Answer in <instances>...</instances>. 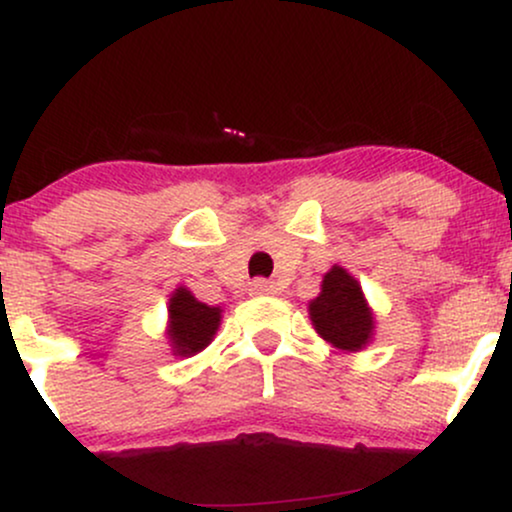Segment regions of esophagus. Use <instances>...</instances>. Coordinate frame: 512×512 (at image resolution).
<instances>
[{
  "mask_svg": "<svg viewBox=\"0 0 512 512\" xmlns=\"http://www.w3.org/2000/svg\"><path fill=\"white\" fill-rule=\"evenodd\" d=\"M250 291L255 293V296H269V293L276 291V286L272 284V281H267V279H255L250 284Z\"/></svg>",
  "mask_w": 512,
  "mask_h": 512,
  "instance_id": "34e87169",
  "label": "esophagus"
}]
</instances>
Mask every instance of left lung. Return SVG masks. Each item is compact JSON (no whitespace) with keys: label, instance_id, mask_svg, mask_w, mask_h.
Masks as SVG:
<instances>
[{"label":"left lung","instance_id":"1","mask_svg":"<svg viewBox=\"0 0 512 512\" xmlns=\"http://www.w3.org/2000/svg\"><path fill=\"white\" fill-rule=\"evenodd\" d=\"M310 320L322 339L346 351L368 344L373 332L370 315L358 281L342 267H332L322 279V293L310 303Z\"/></svg>","mask_w":512,"mask_h":512}]
</instances>
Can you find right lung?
Instances as JSON below:
<instances>
[{"instance_id":"1","label":"right lung","mask_w":512,"mask_h":512,"mask_svg":"<svg viewBox=\"0 0 512 512\" xmlns=\"http://www.w3.org/2000/svg\"><path fill=\"white\" fill-rule=\"evenodd\" d=\"M170 330L168 337L178 356H192L202 351L221 322V308L199 303L187 289H178L170 298Z\"/></svg>"}]
</instances>
